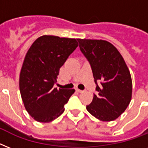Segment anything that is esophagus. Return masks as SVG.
I'll list each match as a JSON object with an SVG mask.
<instances>
[{
	"instance_id": "esophagus-1",
	"label": "esophagus",
	"mask_w": 148,
	"mask_h": 148,
	"mask_svg": "<svg viewBox=\"0 0 148 148\" xmlns=\"http://www.w3.org/2000/svg\"><path fill=\"white\" fill-rule=\"evenodd\" d=\"M76 91H77V92H79V93H81V92H83L84 90H80V89H78V88H77V89H76Z\"/></svg>"
}]
</instances>
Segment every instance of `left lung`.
Segmentation results:
<instances>
[{
	"instance_id": "8db88e82",
	"label": "left lung",
	"mask_w": 148,
	"mask_h": 148,
	"mask_svg": "<svg viewBox=\"0 0 148 148\" xmlns=\"http://www.w3.org/2000/svg\"><path fill=\"white\" fill-rule=\"evenodd\" d=\"M81 52L89 61L97 95L86 108L102 121L117 119L126 110L132 96V81L124 58L116 47L103 40L77 39ZM101 82L98 86L97 81Z\"/></svg>"
}]
</instances>
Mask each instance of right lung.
Wrapping results in <instances>:
<instances>
[{"label":"right lung","mask_w":148,"mask_h":148,"mask_svg":"<svg viewBox=\"0 0 148 148\" xmlns=\"http://www.w3.org/2000/svg\"><path fill=\"white\" fill-rule=\"evenodd\" d=\"M78 46L77 39L44 35L32 44L20 73L22 101L29 114L41 123H48L64 111V104L74 89H58L59 71Z\"/></svg>","instance_id":"1"}]
</instances>
